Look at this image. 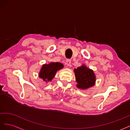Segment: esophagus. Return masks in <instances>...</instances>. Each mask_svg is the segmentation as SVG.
I'll list each match as a JSON object with an SVG mask.
<instances>
[{"instance_id": "1", "label": "esophagus", "mask_w": 130, "mask_h": 130, "mask_svg": "<svg viewBox=\"0 0 130 130\" xmlns=\"http://www.w3.org/2000/svg\"><path fill=\"white\" fill-rule=\"evenodd\" d=\"M71 61L70 59H67L66 60V64L68 66H70V65H71Z\"/></svg>"}]
</instances>
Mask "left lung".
I'll list each match as a JSON object with an SVG mask.
<instances>
[{
    "label": "left lung",
    "mask_w": 130,
    "mask_h": 130,
    "mask_svg": "<svg viewBox=\"0 0 130 130\" xmlns=\"http://www.w3.org/2000/svg\"><path fill=\"white\" fill-rule=\"evenodd\" d=\"M76 80L78 84L77 87L82 89H86L94 86L95 76L91 70L88 69L84 65L74 70Z\"/></svg>",
    "instance_id": "obj_1"
}]
</instances>
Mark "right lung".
I'll return each instance as SVG.
<instances>
[{"label":"right lung","mask_w":130,"mask_h":130,"mask_svg":"<svg viewBox=\"0 0 130 130\" xmlns=\"http://www.w3.org/2000/svg\"><path fill=\"white\" fill-rule=\"evenodd\" d=\"M63 67V65L59 62H51L48 65H44L41 70L39 77L45 82L51 81L54 78L58 70Z\"/></svg>","instance_id":"obj_1"}]
</instances>
